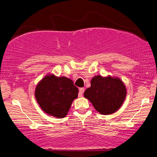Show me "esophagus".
<instances>
[{
	"label": "esophagus",
	"mask_w": 157,
	"mask_h": 157,
	"mask_svg": "<svg viewBox=\"0 0 157 157\" xmlns=\"http://www.w3.org/2000/svg\"><path fill=\"white\" fill-rule=\"evenodd\" d=\"M84 91H85V89H84V88H80V89H79V94H78V96L80 97H82V94H83Z\"/></svg>",
	"instance_id": "esophagus-1"
}]
</instances>
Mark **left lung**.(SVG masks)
<instances>
[{
	"instance_id": "left-lung-1",
	"label": "left lung",
	"mask_w": 157,
	"mask_h": 157,
	"mask_svg": "<svg viewBox=\"0 0 157 157\" xmlns=\"http://www.w3.org/2000/svg\"><path fill=\"white\" fill-rule=\"evenodd\" d=\"M84 97L98 112L107 115L121 107L126 97V89L120 79L98 75L91 79V87L86 90Z\"/></svg>"
}]
</instances>
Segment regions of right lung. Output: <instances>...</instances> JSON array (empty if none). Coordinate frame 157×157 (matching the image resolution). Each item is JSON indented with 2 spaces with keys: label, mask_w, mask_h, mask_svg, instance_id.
Segmentation results:
<instances>
[{
  "label": "right lung",
  "mask_w": 157,
  "mask_h": 157,
  "mask_svg": "<svg viewBox=\"0 0 157 157\" xmlns=\"http://www.w3.org/2000/svg\"><path fill=\"white\" fill-rule=\"evenodd\" d=\"M35 95L43 111L55 117H65L73 100L78 95V89L71 79L47 75L39 82Z\"/></svg>",
  "instance_id": "1"
}]
</instances>
